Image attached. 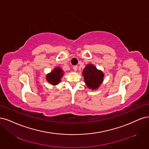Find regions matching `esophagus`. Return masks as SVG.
Returning <instances> with one entry per match:
<instances>
[{"label":"esophagus","instance_id":"34e87169","mask_svg":"<svg viewBox=\"0 0 149 149\" xmlns=\"http://www.w3.org/2000/svg\"><path fill=\"white\" fill-rule=\"evenodd\" d=\"M77 69H78L77 65H74V66L73 67V69H74V71H77Z\"/></svg>","mask_w":149,"mask_h":149}]
</instances>
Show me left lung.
I'll return each instance as SVG.
<instances>
[{
  "instance_id": "1",
  "label": "left lung",
  "mask_w": 149,
  "mask_h": 149,
  "mask_svg": "<svg viewBox=\"0 0 149 149\" xmlns=\"http://www.w3.org/2000/svg\"><path fill=\"white\" fill-rule=\"evenodd\" d=\"M82 75L84 81L89 89H98L103 81L104 74L92 64H87L83 70Z\"/></svg>"
}]
</instances>
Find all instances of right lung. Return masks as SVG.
I'll return each instance as SVG.
<instances>
[{"label":"right lung","mask_w":149,"mask_h":149,"mask_svg":"<svg viewBox=\"0 0 149 149\" xmlns=\"http://www.w3.org/2000/svg\"><path fill=\"white\" fill-rule=\"evenodd\" d=\"M64 71L59 67H56L50 73L46 76V79L48 82L52 85H56L61 82V79L64 75Z\"/></svg>","instance_id":"1"}]
</instances>
